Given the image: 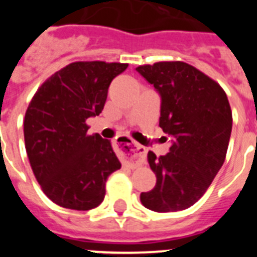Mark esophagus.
<instances>
[{
  "mask_svg": "<svg viewBox=\"0 0 257 257\" xmlns=\"http://www.w3.org/2000/svg\"><path fill=\"white\" fill-rule=\"evenodd\" d=\"M117 148L121 152L122 156L126 158L127 165L130 166L131 169H136L143 165L145 160V151L144 147L134 142L133 139L127 138V136H119L117 139Z\"/></svg>",
  "mask_w": 257,
  "mask_h": 257,
  "instance_id": "1",
  "label": "esophagus"
}]
</instances>
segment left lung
<instances>
[{"label":"left lung","instance_id":"1","mask_svg":"<svg viewBox=\"0 0 257 257\" xmlns=\"http://www.w3.org/2000/svg\"><path fill=\"white\" fill-rule=\"evenodd\" d=\"M136 70L161 94L160 127L171 136L166 156L149 151L156 187L140 194L156 212L189 208L201 198L225 161L231 109L221 86L184 61H158Z\"/></svg>","mask_w":257,"mask_h":257}]
</instances>
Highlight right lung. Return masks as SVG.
I'll use <instances>...</instances> for the list:
<instances>
[{"label":"right lung","instance_id":"obj_1","mask_svg":"<svg viewBox=\"0 0 257 257\" xmlns=\"http://www.w3.org/2000/svg\"><path fill=\"white\" fill-rule=\"evenodd\" d=\"M127 67L74 61L50 76L32 97L24 117L26 151L41 189L60 207H97L109 175L121 169L110 142L88 135L86 119L100 114L112 79Z\"/></svg>","mask_w":257,"mask_h":257}]
</instances>
